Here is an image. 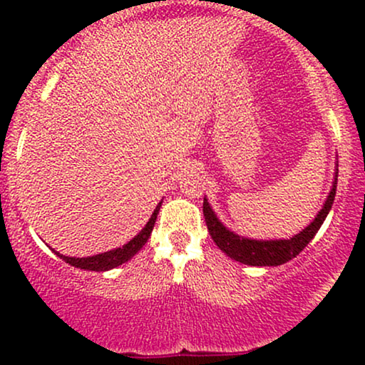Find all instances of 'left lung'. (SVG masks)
Returning a JSON list of instances; mask_svg holds the SVG:
<instances>
[{"mask_svg": "<svg viewBox=\"0 0 365 365\" xmlns=\"http://www.w3.org/2000/svg\"><path fill=\"white\" fill-rule=\"evenodd\" d=\"M337 173L339 171L336 169V178H334L332 189L316 219H314L306 229H302L301 232L296 234V236L291 239L257 241V239L237 236V234L231 232L227 227L222 226V222L219 221L211 206H209L207 199L204 197L202 212L204 219H206L207 231L211 234L212 241L216 242V246L221 249L222 252H226L229 257L234 259V261L247 264V266H281V264L296 257L297 254L311 242V239L316 236V232L321 229L322 222L326 221L327 214L332 207L334 197H336Z\"/></svg>", "mask_w": 365, "mask_h": 365, "instance_id": "left-lung-1", "label": "left lung"}]
</instances>
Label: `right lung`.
<instances>
[{"label":"right lung","instance_id":"add662e5","mask_svg":"<svg viewBox=\"0 0 365 365\" xmlns=\"http://www.w3.org/2000/svg\"><path fill=\"white\" fill-rule=\"evenodd\" d=\"M161 204H163V201L158 204L156 209H154L151 219H149L146 226L143 227V231L139 232L138 236H134L128 244H124L123 247L113 249V251H108L103 254H96V256H91V257H68V256H63V254L56 252L54 249H53V252L56 254V256L61 257L64 262L71 264V266H74V267L84 269V271H109V269L121 266V264L128 262L129 259H131L138 251H141V247L148 242V239L153 232L154 222H156V217H158V212H159V207H161Z\"/></svg>","mask_w":365,"mask_h":365}]
</instances>
